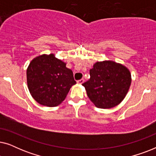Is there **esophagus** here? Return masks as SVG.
I'll return each mask as SVG.
<instances>
[{
	"label": "esophagus",
	"mask_w": 156,
	"mask_h": 156,
	"mask_svg": "<svg viewBox=\"0 0 156 156\" xmlns=\"http://www.w3.org/2000/svg\"><path fill=\"white\" fill-rule=\"evenodd\" d=\"M84 80H83V79H82V80H78L77 83H78V84H83V83H84Z\"/></svg>",
	"instance_id": "esophagus-1"
}]
</instances>
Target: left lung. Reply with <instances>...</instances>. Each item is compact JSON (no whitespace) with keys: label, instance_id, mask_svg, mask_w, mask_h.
I'll use <instances>...</instances> for the list:
<instances>
[{"label":"left lung","instance_id":"1","mask_svg":"<svg viewBox=\"0 0 156 156\" xmlns=\"http://www.w3.org/2000/svg\"><path fill=\"white\" fill-rule=\"evenodd\" d=\"M90 79L82 84L89 99L98 108L119 105L126 96L131 75L126 67L114 61L97 62L89 71Z\"/></svg>","mask_w":156,"mask_h":156}]
</instances>
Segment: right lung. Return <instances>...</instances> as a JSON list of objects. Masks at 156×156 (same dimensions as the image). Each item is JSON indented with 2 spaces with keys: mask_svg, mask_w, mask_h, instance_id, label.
<instances>
[{
  "mask_svg": "<svg viewBox=\"0 0 156 156\" xmlns=\"http://www.w3.org/2000/svg\"><path fill=\"white\" fill-rule=\"evenodd\" d=\"M27 83L37 103L52 107L65 99L76 81L66 63L50 54L40 55L30 62L27 69Z\"/></svg>",
  "mask_w": 156,
  "mask_h": 156,
  "instance_id": "obj_1",
  "label": "right lung"
}]
</instances>
